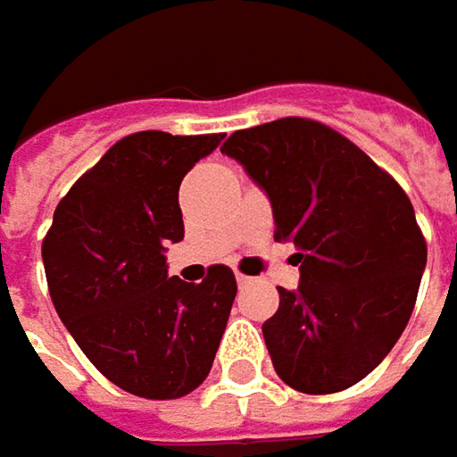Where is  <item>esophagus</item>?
<instances>
[{
    "instance_id": "esophagus-1",
    "label": "esophagus",
    "mask_w": 457,
    "mask_h": 457,
    "mask_svg": "<svg viewBox=\"0 0 457 457\" xmlns=\"http://www.w3.org/2000/svg\"><path fill=\"white\" fill-rule=\"evenodd\" d=\"M235 281H237V287H245L253 278H250V276H243V273H235Z\"/></svg>"
}]
</instances>
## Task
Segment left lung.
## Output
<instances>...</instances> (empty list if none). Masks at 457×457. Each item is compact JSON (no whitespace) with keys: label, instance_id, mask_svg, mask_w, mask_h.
I'll return each mask as SVG.
<instances>
[{"label":"left lung","instance_id":"left-lung-1","mask_svg":"<svg viewBox=\"0 0 457 457\" xmlns=\"http://www.w3.org/2000/svg\"><path fill=\"white\" fill-rule=\"evenodd\" d=\"M235 158L291 240L299 287L278 288L263 337L276 373L304 394L358 384L407 328L427 245L402 187L340 132L284 117L232 132Z\"/></svg>","mask_w":457,"mask_h":457}]
</instances>
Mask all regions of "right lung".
<instances>
[{
  "instance_id": "add662e5",
  "label": "right lung",
  "mask_w": 457,
  "mask_h": 457,
  "mask_svg": "<svg viewBox=\"0 0 457 457\" xmlns=\"http://www.w3.org/2000/svg\"><path fill=\"white\" fill-rule=\"evenodd\" d=\"M222 135L145 129L114 143L61 199L43 240L50 299L76 345L112 384L179 399L209 376L235 302V276H169L184 240L179 187Z\"/></svg>"
}]
</instances>
